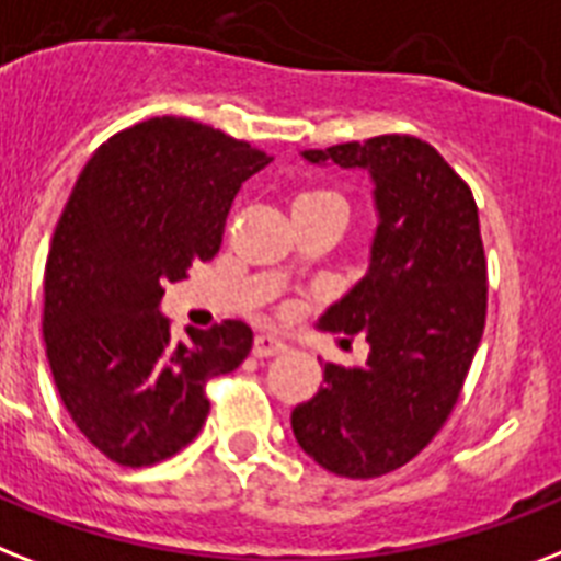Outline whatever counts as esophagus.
Returning a JSON list of instances; mask_svg holds the SVG:
<instances>
[{
    "label": "esophagus",
    "mask_w": 561,
    "mask_h": 561,
    "mask_svg": "<svg viewBox=\"0 0 561 561\" xmlns=\"http://www.w3.org/2000/svg\"><path fill=\"white\" fill-rule=\"evenodd\" d=\"M282 352H288V345L282 343V340H276V336L259 334L256 340H253V354H256V357H276V354Z\"/></svg>",
    "instance_id": "esophagus-1"
}]
</instances>
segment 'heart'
I'll return each mask as SVG.
<instances>
[{"instance_id":"obj_1","label":"heart","mask_w":561,"mask_h":561,"mask_svg":"<svg viewBox=\"0 0 561 561\" xmlns=\"http://www.w3.org/2000/svg\"><path fill=\"white\" fill-rule=\"evenodd\" d=\"M313 204H340V207H345L343 195L334 193V190H308V193L296 198L294 207H313Z\"/></svg>"}]
</instances>
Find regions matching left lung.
I'll return each instance as SVG.
<instances>
[{
	"instance_id": "1",
	"label": "left lung",
	"mask_w": 561,
	"mask_h": 561,
	"mask_svg": "<svg viewBox=\"0 0 561 561\" xmlns=\"http://www.w3.org/2000/svg\"><path fill=\"white\" fill-rule=\"evenodd\" d=\"M305 161L366 170L377 230L366 276L320 317L363 334L368 359L325 363V380L290 412L305 453L328 472L377 478L409 463L453 414L486 320V259L470 186L412 135H380Z\"/></svg>"
}]
</instances>
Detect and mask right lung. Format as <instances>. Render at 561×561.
Masks as SVG:
<instances>
[{
  "instance_id": "right-lung-1",
  "label": "right lung",
  "mask_w": 561,
  "mask_h": 561,
  "mask_svg": "<svg viewBox=\"0 0 561 561\" xmlns=\"http://www.w3.org/2000/svg\"><path fill=\"white\" fill-rule=\"evenodd\" d=\"M273 158L248 140L152 117L91 154L45 262V354L71 421L108 461L149 467L209 414L207 383L241 366L253 331L225 320L175 343L163 285L221 248L227 213Z\"/></svg>"
}]
</instances>
